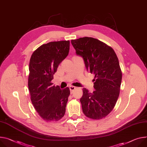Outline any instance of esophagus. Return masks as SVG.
Segmentation results:
<instances>
[{
  "instance_id": "34e87169",
  "label": "esophagus",
  "mask_w": 147,
  "mask_h": 147,
  "mask_svg": "<svg viewBox=\"0 0 147 147\" xmlns=\"http://www.w3.org/2000/svg\"><path fill=\"white\" fill-rule=\"evenodd\" d=\"M69 88H70V90L71 93H73V92H74V90L76 88V87H74V86H70V87H69Z\"/></svg>"
}]
</instances>
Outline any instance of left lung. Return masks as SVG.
<instances>
[{"label": "left lung", "mask_w": 147, "mask_h": 147, "mask_svg": "<svg viewBox=\"0 0 147 147\" xmlns=\"http://www.w3.org/2000/svg\"><path fill=\"white\" fill-rule=\"evenodd\" d=\"M71 42L87 71L95 75L94 91L83 90V113L91 119L104 118L114 109L119 94L122 73L118 57L111 47L94 38L85 37Z\"/></svg>", "instance_id": "obj_1"}]
</instances>
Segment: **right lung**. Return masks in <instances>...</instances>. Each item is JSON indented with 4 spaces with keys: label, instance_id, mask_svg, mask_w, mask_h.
<instances>
[{
    "label": "right lung",
    "instance_id": "add662e5",
    "mask_svg": "<svg viewBox=\"0 0 147 147\" xmlns=\"http://www.w3.org/2000/svg\"><path fill=\"white\" fill-rule=\"evenodd\" d=\"M70 41L52 42L37 49L29 63L28 86L34 109L46 121H57L65 114L69 87L61 89L51 83L60 63L68 56Z\"/></svg>",
    "mask_w": 147,
    "mask_h": 147
}]
</instances>
